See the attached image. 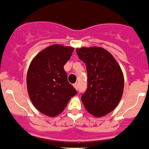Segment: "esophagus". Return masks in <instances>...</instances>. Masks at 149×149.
I'll return each instance as SVG.
<instances>
[{
	"label": "esophagus",
	"instance_id": "34e87169",
	"mask_svg": "<svg viewBox=\"0 0 149 149\" xmlns=\"http://www.w3.org/2000/svg\"><path fill=\"white\" fill-rule=\"evenodd\" d=\"M73 86H74V88H76L77 90L79 89V84H78V83H75V84H73Z\"/></svg>",
	"mask_w": 149,
	"mask_h": 149
}]
</instances>
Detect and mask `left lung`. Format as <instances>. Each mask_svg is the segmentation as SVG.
<instances>
[{
    "instance_id": "obj_1",
    "label": "left lung",
    "mask_w": 149,
    "mask_h": 149,
    "mask_svg": "<svg viewBox=\"0 0 149 149\" xmlns=\"http://www.w3.org/2000/svg\"><path fill=\"white\" fill-rule=\"evenodd\" d=\"M79 59L86 65V91L81 100L90 114L103 117L117 107L123 95L124 78L114 57L100 47L77 49Z\"/></svg>"
}]
</instances>
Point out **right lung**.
Here are the masks:
<instances>
[{"mask_svg":"<svg viewBox=\"0 0 149 149\" xmlns=\"http://www.w3.org/2000/svg\"><path fill=\"white\" fill-rule=\"evenodd\" d=\"M72 51L73 47L54 45L38 53L30 63L26 78L29 95L35 107L47 116L61 113L77 94L63 69Z\"/></svg>","mask_w":149,"mask_h":149,"instance_id":"right-lung-1","label":"right lung"}]
</instances>
